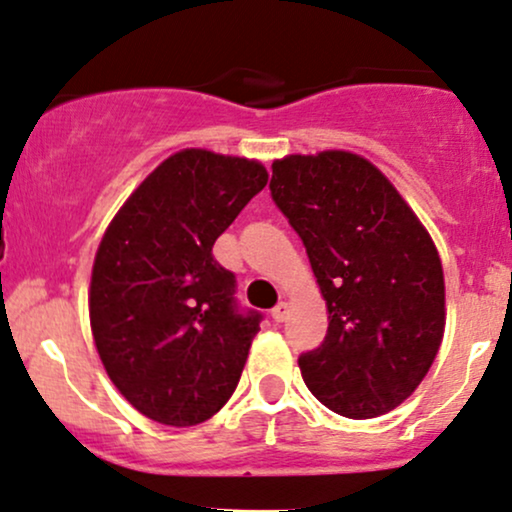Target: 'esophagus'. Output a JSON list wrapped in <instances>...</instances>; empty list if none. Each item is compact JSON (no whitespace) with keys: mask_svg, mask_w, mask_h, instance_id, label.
I'll return each instance as SVG.
<instances>
[{"mask_svg":"<svg viewBox=\"0 0 512 512\" xmlns=\"http://www.w3.org/2000/svg\"><path fill=\"white\" fill-rule=\"evenodd\" d=\"M271 316H274V321H276V323L286 321V316H288V302H278L276 307L271 309Z\"/></svg>","mask_w":512,"mask_h":512,"instance_id":"obj_1","label":"esophagus"}]
</instances>
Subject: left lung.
Returning <instances> with one entry per match:
<instances>
[{"label": "left lung", "mask_w": 512, "mask_h": 512, "mask_svg": "<svg viewBox=\"0 0 512 512\" xmlns=\"http://www.w3.org/2000/svg\"><path fill=\"white\" fill-rule=\"evenodd\" d=\"M269 189L328 307L326 338L297 359L304 385L345 418L397 409L444 335V271L430 234L357 153L286 155L271 165Z\"/></svg>", "instance_id": "left-lung-1"}]
</instances>
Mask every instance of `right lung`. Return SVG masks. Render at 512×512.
I'll return each instance as SVG.
<instances>
[{
    "mask_svg": "<svg viewBox=\"0 0 512 512\" xmlns=\"http://www.w3.org/2000/svg\"><path fill=\"white\" fill-rule=\"evenodd\" d=\"M267 179L257 160L184 148L103 234L89 286L96 352L146 418L189 428L234 394L262 314L238 309L236 276L212 245Z\"/></svg>",
    "mask_w": 512,
    "mask_h": 512,
    "instance_id": "obj_1",
    "label": "right lung"
}]
</instances>
